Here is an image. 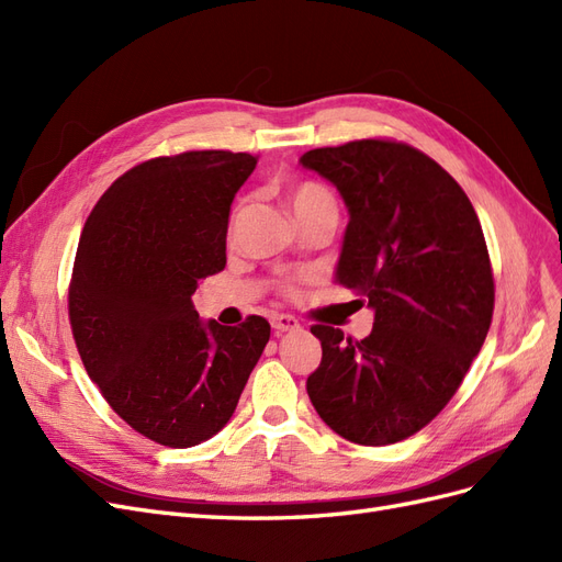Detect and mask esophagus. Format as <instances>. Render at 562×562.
Returning <instances> with one entry per match:
<instances>
[{
	"label": "esophagus",
	"instance_id": "obj_1",
	"mask_svg": "<svg viewBox=\"0 0 562 562\" xmlns=\"http://www.w3.org/2000/svg\"><path fill=\"white\" fill-rule=\"evenodd\" d=\"M271 328H274L277 333H293V330H300V321L295 316H274L271 318Z\"/></svg>",
	"mask_w": 562,
	"mask_h": 562
}]
</instances>
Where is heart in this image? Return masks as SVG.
<instances>
[{"mask_svg": "<svg viewBox=\"0 0 562 562\" xmlns=\"http://www.w3.org/2000/svg\"><path fill=\"white\" fill-rule=\"evenodd\" d=\"M291 206H293L295 217L326 213V211L337 213V203H335L333 194L326 190V187H321L316 182L297 184L291 192Z\"/></svg>", "mask_w": 562, "mask_h": 562, "instance_id": "obj_1", "label": "heart"}]
</instances>
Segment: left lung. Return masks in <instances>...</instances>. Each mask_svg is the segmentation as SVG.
Masks as SVG:
<instances>
[{"label":"left lung","mask_w":562,"mask_h":562,"mask_svg":"<svg viewBox=\"0 0 562 562\" xmlns=\"http://www.w3.org/2000/svg\"><path fill=\"white\" fill-rule=\"evenodd\" d=\"M300 164L349 211L335 281L375 312L361 342L314 326L323 359L307 380L318 417L359 446L413 436L443 411L479 356L495 307L485 236L469 196L419 149L356 140Z\"/></svg>","instance_id":"left-lung-1"}]
</instances>
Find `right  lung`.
<instances>
[{"label":"right lung","mask_w":562,"mask_h":562,"mask_svg":"<svg viewBox=\"0 0 562 562\" xmlns=\"http://www.w3.org/2000/svg\"><path fill=\"white\" fill-rule=\"evenodd\" d=\"M258 159L184 151L131 168L83 225L70 323L89 378L112 411L168 448H192L232 419L269 323L199 318V281L227 262L236 192Z\"/></svg>","instance_id":"1"}]
</instances>
